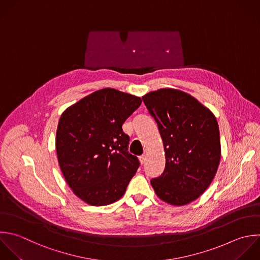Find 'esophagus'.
<instances>
[{
	"instance_id": "esophagus-1",
	"label": "esophagus",
	"mask_w": 260,
	"mask_h": 260,
	"mask_svg": "<svg viewBox=\"0 0 260 260\" xmlns=\"http://www.w3.org/2000/svg\"><path fill=\"white\" fill-rule=\"evenodd\" d=\"M139 160H140L141 165H143V164L145 162V160H146V156H145V155H141V156H139Z\"/></svg>"
}]
</instances>
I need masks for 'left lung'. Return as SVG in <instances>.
Here are the masks:
<instances>
[{
    "instance_id": "left-lung-1",
    "label": "left lung",
    "mask_w": 260,
    "mask_h": 260,
    "mask_svg": "<svg viewBox=\"0 0 260 260\" xmlns=\"http://www.w3.org/2000/svg\"><path fill=\"white\" fill-rule=\"evenodd\" d=\"M161 136L166 167L150 183L173 205L197 199L210 185L220 159L219 130L213 114L196 99L164 88L142 98Z\"/></svg>"
}]
</instances>
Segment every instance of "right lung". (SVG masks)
I'll list each match as a JSON object with an SVG mask.
<instances>
[{"label": "right lung", "mask_w": 260, "mask_h": 260, "mask_svg": "<svg viewBox=\"0 0 260 260\" xmlns=\"http://www.w3.org/2000/svg\"><path fill=\"white\" fill-rule=\"evenodd\" d=\"M141 99L113 88L98 90L61 116L56 148L61 171L73 192L90 205L119 200L139 168L122 130Z\"/></svg>", "instance_id": "1"}]
</instances>
